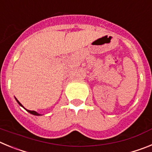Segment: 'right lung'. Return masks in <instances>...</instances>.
Here are the masks:
<instances>
[{
  "label": "right lung",
  "mask_w": 152,
  "mask_h": 152,
  "mask_svg": "<svg viewBox=\"0 0 152 152\" xmlns=\"http://www.w3.org/2000/svg\"><path fill=\"white\" fill-rule=\"evenodd\" d=\"M15 99H16V100H17V103H19V105H20L21 107H23V105H22V104H21V103H20V102L18 101V100H17V98H15ZM23 108H24V107H23ZM24 109H25V108H24ZM25 110H26L27 111V112H29V113L33 114V115H35V116H41V114L38 113H36V111H33V110H26V109H25Z\"/></svg>",
  "instance_id": "1"
}]
</instances>
